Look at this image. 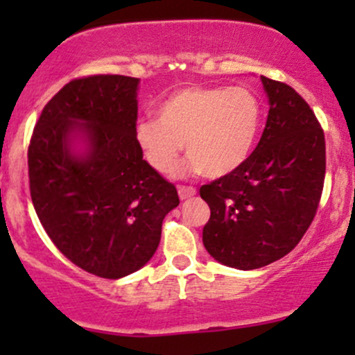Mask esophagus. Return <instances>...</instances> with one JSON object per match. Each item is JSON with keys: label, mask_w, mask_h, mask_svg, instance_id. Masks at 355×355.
I'll return each instance as SVG.
<instances>
[{"label": "esophagus", "mask_w": 355, "mask_h": 355, "mask_svg": "<svg viewBox=\"0 0 355 355\" xmlns=\"http://www.w3.org/2000/svg\"><path fill=\"white\" fill-rule=\"evenodd\" d=\"M178 196H180L182 200L192 199L196 196V189L191 187V185H178Z\"/></svg>", "instance_id": "1"}]
</instances>
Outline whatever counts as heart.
<instances>
[{
  "label": "heart",
  "mask_w": 355,
  "mask_h": 355,
  "mask_svg": "<svg viewBox=\"0 0 355 355\" xmlns=\"http://www.w3.org/2000/svg\"><path fill=\"white\" fill-rule=\"evenodd\" d=\"M261 125L263 108L249 89L194 85L171 92L157 106V120L142 118L134 135L157 173H173L185 144L191 170L220 178L245 163Z\"/></svg>",
  "instance_id": "obj_1"
}]
</instances>
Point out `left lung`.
I'll list each match as a JSON object with an SVG mask.
<instances>
[{
  "mask_svg": "<svg viewBox=\"0 0 355 355\" xmlns=\"http://www.w3.org/2000/svg\"><path fill=\"white\" fill-rule=\"evenodd\" d=\"M266 127L239 170L199 189L211 209L202 242L221 264L256 270L287 256L316 216L327 171L324 132L306 99L261 77Z\"/></svg>",
  "mask_w": 355,
  "mask_h": 355,
  "instance_id": "left-lung-1",
  "label": "left lung"
}]
</instances>
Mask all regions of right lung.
<instances>
[{
    "instance_id": "right-lung-1",
    "label": "right lung",
    "mask_w": 355,
    "mask_h": 355,
    "mask_svg": "<svg viewBox=\"0 0 355 355\" xmlns=\"http://www.w3.org/2000/svg\"><path fill=\"white\" fill-rule=\"evenodd\" d=\"M139 78L89 75L63 85L42 108L28 144V189L56 249L87 273L116 280L144 266L178 192L142 159L135 141ZM80 131L89 144L69 153Z\"/></svg>"
}]
</instances>
